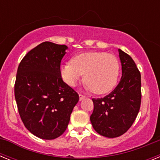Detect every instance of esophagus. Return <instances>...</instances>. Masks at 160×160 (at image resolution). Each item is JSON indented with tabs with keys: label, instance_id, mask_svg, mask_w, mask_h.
<instances>
[{
	"label": "esophagus",
	"instance_id": "esophagus-1",
	"mask_svg": "<svg viewBox=\"0 0 160 160\" xmlns=\"http://www.w3.org/2000/svg\"><path fill=\"white\" fill-rule=\"evenodd\" d=\"M86 98V96L85 95H83V94H79V100H80V101H81V100H82L83 98Z\"/></svg>",
	"mask_w": 160,
	"mask_h": 160
}]
</instances>
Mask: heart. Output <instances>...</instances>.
Returning <instances> with one entry per match:
<instances>
[{"mask_svg": "<svg viewBox=\"0 0 160 160\" xmlns=\"http://www.w3.org/2000/svg\"><path fill=\"white\" fill-rule=\"evenodd\" d=\"M119 70V62L114 55L94 51L73 57L71 62L61 66L60 73L63 81L70 87H74L84 73L86 89L96 94H103L116 86Z\"/></svg>", "mask_w": 160, "mask_h": 160, "instance_id": "heart-1", "label": "heart"}]
</instances>
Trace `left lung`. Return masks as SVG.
<instances>
[{"label": "left lung", "mask_w": 160, "mask_h": 160, "mask_svg": "<svg viewBox=\"0 0 160 160\" xmlns=\"http://www.w3.org/2000/svg\"><path fill=\"white\" fill-rule=\"evenodd\" d=\"M122 78L112 92L93 98L90 122L99 135L116 138L123 135L135 122L141 104V74L130 55L118 49Z\"/></svg>", "instance_id": "left-lung-1"}]
</instances>
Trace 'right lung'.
Listing matches in <instances>:
<instances>
[{
  "label": "right lung",
  "mask_w": 160,
  "mask_h": 160,
  "mask_svg": "<svg viewBox=\"0 0 160 160\" xmlns=\"http://www.w3.org/2000/svg\"><path fill=\"white\" fill-rule=\"evenodd\" d=\"M67 49L65 45L42 42L23 58L17 72L14 94L18 112L25 128L42 139L62 135L79 100L60 73Z\"/></svg>",
  "instance_id": "right-lung-1"
}]
</instances>
